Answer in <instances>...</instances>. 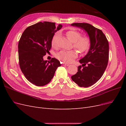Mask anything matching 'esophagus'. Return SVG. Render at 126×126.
I'll return each instance as SVG.
<instances>
[{
  "label": "esophagus",
  "instance_id": "esophagus-1",
  "mask_svg": "<svg viewBox=\"0 0 126 126\" xmlns=\"http://www.w3.org/2000/svg\"><path fill=\"white\" fill-rule=\"evenodd\" d=\"M63 66H69V64H68V63H63Z\"/></svg>",
  "mask_w": 126,
  "mask_h": 126
}]
</instances>
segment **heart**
Returning <instances> with one entry per match:
<instances>
[{"mask_svg": "<svg viewBox=\"0 0 126 126\" xmlns=\"http://www.w3.org/2000/svg\"><path fill=\"white\" fill-rule=\"evenodd\" d=\"M67 38L74 43V47L81 53L88 51L90 47L91 42L87 36L81 37V33L75 30H70L66 33ZM59 37V32H56L53 36L51 44L52 47L57 46V41ZM78 53L75 50L70 51H61L57 54V58L65 63H71L77 57Z\"/></svg>", "mask_w": 126, "mask_h": 126, "instance_id": "obj_1", "label": "heart"}]
</instances>
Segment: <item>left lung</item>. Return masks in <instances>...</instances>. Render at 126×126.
Wrapping results in <instances>:
<instances>
[{"label": "left lung", "mask_w": 126, "mask_h": 126, "mask_svg": "<svg viewBox=\"0 0 126 126\" xmlns=\"http://www.w3.org/2000/svg\"><path fill=\"white\" fill-rule=\"evenodd\" d=\"M71 25L84 30L90 40L88 52L79 60L82 66L78 67V72L71 76L72 81L79 87H88L100 79L107 66L109 59L108 41L100 29L89 24L74 23Z\"/></svg>", "instance_id": "obj_1"}]
</instances>
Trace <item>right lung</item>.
<instances>
[{"label":"right lung","instance_id":"1","mask_svg":"<svg viewBox=\"0 0 126 126\" xmlns=\"http://www.w3.org/2000/svg\"><path fill=\"white\" fill-rule=\"evenodd\" d=\"M62 27H56L55 22H38L27 28L19 41L20 69L26 78L37 86L48 84L57 68L62 65L55 58L48 62L44 60V56L50 50L53 36Z\"/></svg>","mask_w":126,"mask_h":126}]
</instances>
